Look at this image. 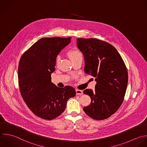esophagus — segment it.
Wrapping results in <instances>:
<instances>
[{"label": "esophagus", "instance_id": "obj_1", "mask_svg": "<svg viewBox=\"0 0 147 147\" xmlns=\"http://www.w3.org/2000/svg\"><path fill=\"white\" fill-rule=\"evenodd\" d=\"M76 94L77 95H82L83 94V91L79 90V89H76Z\"/></svg>", "mask_w": 147, "mask_h": 147}]
</instances>
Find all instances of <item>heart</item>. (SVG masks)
Masks as SVG:
<instances>
[{"label": "heart", "mask_w": 147, "mask_h": 147, "mask_svg": "<svg viewBox=\"0 0 147 147\" xmlns=\"http://www.w3.org/2000/svg\"><path fill=\"white\" fill-rule=\"evenodd\" d=\"M69 58H70L71 61H74L78 58H82V53L77 49H74L70 50L67 53ZM60 61V57H57L56 59V62L58 63Z\"/></svg>", "instance_id": "heart-1"}]
</instances>
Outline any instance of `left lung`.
Wrapping results in <instances>:
<instances>
[{
	"label": "left lung",
	"mask_w": 147,
	"mask_h": 147,
	"mask_svg": "<svg viewBox=\"0 0 147 147\" xmlns=\"http://www.w3.org/2000/svg\"><path fill=\"white\" fill-rule=\"evenodd\" d=\"M77 46L85 60L84 71L95 77V90L86 89L91 103L84 108L90 117L101 120L109 117L120 108L128 85V71L116 48L94 38H77Z\"/></svg>",
	"instance_id": "left-lung-1"
}]
</instances>
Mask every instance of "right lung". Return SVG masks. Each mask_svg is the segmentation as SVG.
Segmentation results:
<instances>
[{"instance_id":"obj_1","label":"right lung","mask_w":147,"mask_h":147,"mask_svg":"<svg viewBox=\"0 0 147 147\" xmlns=\"http://www.w3.org/2000/svg\"><path fill=\"white\" fill-rule=\"evenodd\" d=\"M71 38H43L22 56L18 80L22 98L31 112L45 120H53L65 110L67 100L76 92L71 86L57 87L51 82L56 58Z\"/></svg>"}]
</instances>
